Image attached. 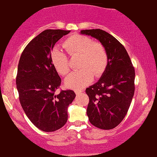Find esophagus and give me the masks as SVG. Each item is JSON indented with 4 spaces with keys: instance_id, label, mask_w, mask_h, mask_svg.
<instances>
[{
    "instance_id": "esophagus-1",
    "label": "esophagus",
    "mask_w": 157,
    "mask_h": 157,
    "mask_svg": "<svg viewBox=\"0 0 157 157\" xmlns=\"http://www.w3.org/2000/svg\"><path fill=\"white\" fill-rule=\"evenodd\" d=\"M75 94H76V95H78V94L82 93V90H75Z\"/></svg>"
}]
</instances>
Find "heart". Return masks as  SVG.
Listing matches in <instances>:
<instances>
[{
    "instance_id": "heart-1",
    "label": "heart",
    "mask_w": 157,
    "mask_h": 157,
    "mask_svg": "<svg viewBox=\"0 0 157 157\" xmlns=\"http://www.w3.org/2000/svg\"><path fill=\"white\" fill-rule=\"evenodd\" d=\"M71 58L78 57V67L80 71L73 72L65 79L66 86L73 89H82L95 77H100L108 65V53L102 43L93 42L91 38L80 34H74L64 40L63 44ZM51 62L56 71L62 75L70 71L69 59L60 49H54L51 53Z\"/></svg>"
}]
</instances>
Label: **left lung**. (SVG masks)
I'll return each instance as SVG.
<instances>
[{
	"label": "left lung",
	"instance_id": "8db88e82",
	"mask_svg": "<svg viewBox=\"0 0 157 157\" xmlns=\"http://www.w3.org/2000/svg\"><path fill=\"white\" fill-rule=\"evenodd\" d=\"M97 39L106 48L108 65L98 82L86 89L90 101L86 115L101 129H112L127 114L134 93L135 72L126 48L117 39L101 29L81 31Z\"/></svg>",
	"mask_w": 157,
	"mask_h": 157
}]
</instances>
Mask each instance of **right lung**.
<instances>
[{
	"label": "right lung",
	"mask_w": 157,
	"mask_h": 157,
	"mask_svg": "<svg viewBox=\"0 0 157 157\" xmlns=\"http://www.w3.org/2000/svg\"><path fill=\"white\" fill-rule=\"evenodd\" d=\"M71 31L47 29L33 39L20 56L16 77L19 100L23 111L39 129L55 132L67 121V108L75 94L62 90L61 78L51 62L56 42Z\"/></svg>",
	"instance_id": "1"
}]
</instances>
